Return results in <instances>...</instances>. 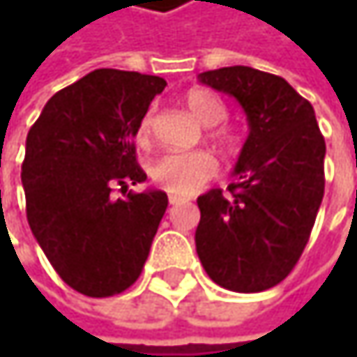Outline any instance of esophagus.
Returning <instances> with one entry per match:
<instances>
[{
    "label": "esophagus",
    "mask_w": 357,
    "mask_h": 357,
    "mask_svg": "<svg viewBox=\"0 0 357 357\" xmlns=\"http://www.w3.org/2000/svg\"><path fill=\"white\" fill-rule=\"evenodd\" d=\"M181 202H183V200H181V198H178V196H169V204H172V206L181 204Z\"/></svg>",
    "instance_id": "esophagus-1"
}]
</instances>
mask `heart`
Masks as SVG:
<instances>
[{"mask_svg": "<svg viewBox=\"0 0 357 357\" xmlns=\"http://www.w3.org/2000/svg\"><path fill=\"white\" fill-rule=\"evenodd\" d=\"M185 107L190 109V113L202 126L211 128L208 138L213 142H217L223 151L234 149L236 136L225 128H213L227 117V109L217 95L208 91H190L185 95ZM151 130H153V111H146L136 126V140L144 144L151 138ZM215 176H217V161L213 159V155L204 151L172 153L151 165L153 181L161 190L174 196H190Z\"/></svg>", "mask_w": 357, "mask_h": 357, "instance_id": "1", "label": "heart"}]
</instances>
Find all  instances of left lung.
Segmentation results:
<instances>
[{
    "label": "left lung",
    "mask_w": 357,
    "mask_h": 357,
    "mask_svg": "<svg viewBox=\"0 0 357 357\" xmlns=\"http://www.w3.org/2000/svg\"><path fill=\"white\" fill-rule=\"evenodd\" d=\"M200 82L238 99L250 134L229 196H198L196 252L221 287L256 294L281 283L310 240L324 194V138L310 101L281 76L248 66L200 74Z\"/></svg>",
    "instance_id": "left-lung-1"
}]
</instances>
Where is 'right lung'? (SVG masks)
Listing matches in <instances>:
<instances>
[{
  "label": "right lung",
  "instance_id": "right-lung-1",
  "mask_svg": "<svg viewBox=\"0 0 357 357\" xmlns=\"http://www.w3.org/2000/svg\"><path fill=\"white\" fill-rule=\"evenodd\" d=\"M167 82L95 70L55 93L26 136V219L57 275L78 294L109 298L142 273L167 208L161 190L113 199L146 174L136 161V126Z\"/></svg>",
  "mask_w": 357,
  "mask_h": 357
}]
</instances>
